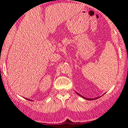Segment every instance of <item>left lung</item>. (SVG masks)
<instances>
[{
	"label": "left lung",
	"instance_id": "obj_1",
	"mask_svg": "<svg viewBox=\"0 0 128 128\" xmlns=\"http://www.w3.org/2000/svg\"><path fill=\"white\" fill-rule=\"evenodd\" d=\"M76 94H78V95H79V96H80V97H82L83 98L86 99V100H96V99H98V98H100V97H98V98H94V99H93V98H90V99H89V98H85V97H84V96H83L80 95V94H78V92H76Z\"/></svg>",
	"mask_w": 128,
	"mask_h": 128
}]
</instances>
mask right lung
I'll return each instance as SVG.
<instances>
[{"label":"right lung","instance_id":"obj_1","mask_svg":"<svg viewBox=\"0 0 128 128\" xmlns=\"http://www.w3.org/2000/svg\"><path fill=\"white\" fill-rule=\"evenodd\" d=\"M27 100H29V101H32V100H29V99H27Z\"/></svg>","mask_w":128,"mask_h":128}]
</instances>
